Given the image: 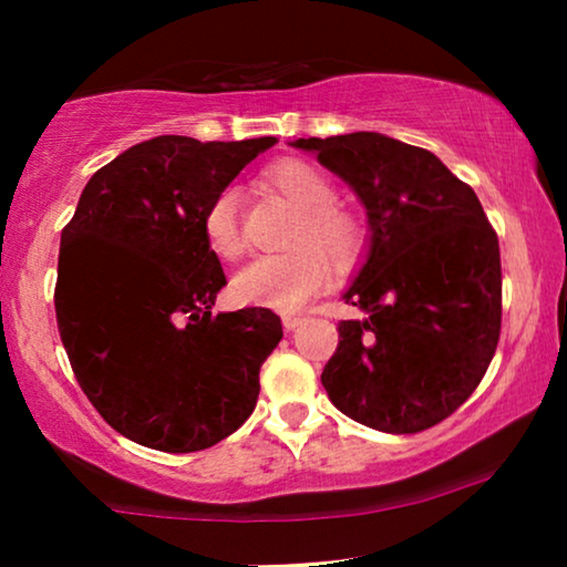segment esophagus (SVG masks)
<instances>
[{
	"mask_svg": "<svg viewBox=\"0 0 567 567\" xmlns=\"http://www.w3.org/2000/svg\"><path fill=\"white\" fill-rule=\"evenodd\" d=\"M301 322H305V320H301V317H293V315H286L284 317V328L286 330H297Z\"/></svg>",
	"mask_w": 567,
	"mask_h": 567,
	"instance_id": "34e87169",
	"label": "esophagus"
}]
</instances>
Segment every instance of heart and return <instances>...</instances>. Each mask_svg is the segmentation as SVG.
Masks as SVG:
<instances>
[{
  "label": "heart",
  "mask_w": 567,
  "mask_h": 567,
  "mask_svg": "<svg viewBox=\"0 0 567 567\" xmlns=\"http://www.w3.org/2000/svg\"><path fill=\"white\" fill-rule=\"evenodd\" d=\"M268 183L301 212L291 245L297 250L262 255L231 278V297L245 307L297 312L324 289L330 264L348 268L361 258L367 231L353 212L336 204V185L320 167L305 159H284L268 169ZM206 245L224 260L243 252L239 196L224 188L204 214Z\"/></svg>",
  "instance_id": "obj_1"
}]
</instances>
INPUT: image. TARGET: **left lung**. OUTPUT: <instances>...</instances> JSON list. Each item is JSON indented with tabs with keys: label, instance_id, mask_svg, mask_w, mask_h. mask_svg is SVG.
I'll list each match as a JSON object with an SVG mask.
<instances>
[{
	"label": "left lung",
	"instance_id": "8db88e82",
	"mask_svg": "<svg viewBox=\"0 0 567 567\" xmlns=\"http://www.w3.org/2000/svg\"><path fill=\"white\" fill-rule=\"evenodd\" d=\"M367 208L369 239L343 299L322 386L340 413L417 433L454 413L491 367L501 336L498 237L475 190L429 150L377 131L297 138Z\"/></svg>",
	"mask_w": 567,
	"mask_h": 567
}]
</instances>
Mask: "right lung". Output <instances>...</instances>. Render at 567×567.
I'll list each match as a JSON object with an SVG mask.
<instances>
[{
	"mask_svg": "<svg viewBox=\"0 0 567 567\" xmlns=\"http://www.w3.org/2000/svg\"><path fill=\"white\" fill-rule=\"evenodd\" d=\"M276 142L154 136L90 177L61 231V343L97 413L136 444L200 452L255 410L281 320L262 307L212 315L227 278L204 214Z\"/></svg>",
	"mask_w": 567,
	"mask_h": 567,
	"instance_id": "1",
	"label": "right lung"
}]
</instances>
